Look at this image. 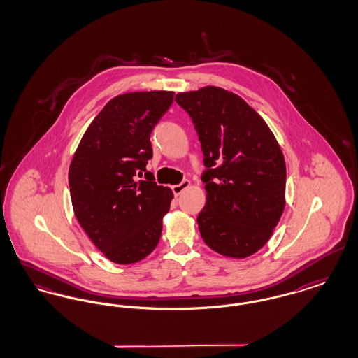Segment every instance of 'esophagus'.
I'll list each match as a JSON object with an SVG mask.
<instances>
[{
  "label": "esophagus",
  "instance_id": "34e87169",
  "mask_svg": "<svg viewBox=\"0 0 358 358\" xmlns=\"http://www.w3.org/2000/svg\"><path fill=\"white\" fill-rule=\"evenodd\" d=\"M190 187V181H187V180H184L181 184H178V185H173L171 187V190H173V193H174V196H180L185 189Z\"/></svg>",
  "mask_w": 358,
  "mask_h": 358
}]
</instances>
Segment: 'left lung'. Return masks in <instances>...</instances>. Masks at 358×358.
Segmentation results:
<instances>
[{
    "instance_id": "1",
    "label": "left lung",
    "mask_w": 358,
    "mask_h": 358,
    "mask_svg": "<svg viewBox=\"0 0 358 358\" xmlns=\"http://www.w3.org/2000/svg\"><path fill=\"white\" fill-rule=\"evenodd\" d=\"M176 102L192 118L204 153L201 238L228 257L255 254L286 204V162L276 138L251 106L220 87L180 92Z\"/></svg>"
}]
</instances>
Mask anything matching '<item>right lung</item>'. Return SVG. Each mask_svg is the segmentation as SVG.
<instances>
[{
    "label": "right lung",
    "instance_id": "1",
    "mask_svg": "<svg viewBox=\"0 0 358 358\" xmlns=\"http://www.w3.org/2000/svg\"><path fill=\"white\" fill-rule=\"evenodd\" d=\"M174 92L118 95L88 126L69 165L75 216L103 255L131 264L152 254L162 234L173 192L146 171L150 134L169 110ZM145 173L146 180L137 177Z\"/></svg>",
    "mask_w": 358,
    "mask_h": 358
}]
</instances>
